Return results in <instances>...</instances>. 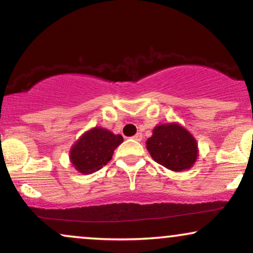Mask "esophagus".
<instances>
[{
	"mask_svg": "<svg viewBox=\"0 0 253 253\" xmlns=\"http://www.w3.org/2000/svg\"><path fill=\"white\" fill-rule=\"evenodd\" d=\"M132 139H134L135 141H140L141 139H143V134H141V133H136L135 135L132 136Z\"/></svg>",
	"mask_w": 253,
	"mask_h": 253,
	"instance_id": "esophagus-1",
	"label": "esophagus"
}]
</instances>
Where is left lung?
I'll return each instance as SVG.
<instances>
[{
	"instance_id": "left-lung-1",
	"label": "left lung",
	"mask_w": 253,
	"mask_h": 253,
	"mask_svg": "<svg viewBox=\"0 0 253 253\" xmlns=\"http://www.w3.org/2000/svg\"><path fill=\"white\" fill-rule=\"evenodd\" d=\"M146 149L153 161L172 171L190 169L199 152L195 138L176 123L156 126Z\"/></svg>"
}]
</instances>
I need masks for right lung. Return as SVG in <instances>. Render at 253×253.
I'll list each match as a JSON object with an SVG mask.
<instances>
[{
  "label": "right lung",
  "instance_id": "1",
  "mask_svg": "<svg viewBox=\"0 0 253 253\" xmlns=\"http://www.w3.org/2000/svg\"><path fill=\"white\" fill-rule=\"evenodd\" d=\"M124 141L120 134L94 127L81 136L70 150L71 164L84 175L102 169L112 159L114 150Z\"/></svg>",
  "mask_w": 253,
  "mask_h": 253
}]
</instances>
